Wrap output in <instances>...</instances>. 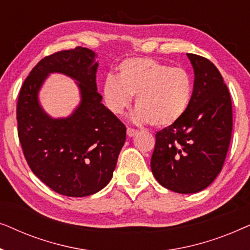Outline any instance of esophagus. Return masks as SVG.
Segmentation results:
<instances>
[{"label": "esophagus", "mask_w": 250, "mask_h": 250, "mask_svg": "<svg viewBox=\"0 0 250 250\" xmlns=\"http://www.w3.org/2000/svg\"><path fill=\"white\" fill-rule=\"evenodd\" d=\"M127 136L128 138H133V136H135L136 134H138V131H136V129H133V128H131V127H127Z\"/></svg>", "instance_id": "obj_1"}]
</instances>
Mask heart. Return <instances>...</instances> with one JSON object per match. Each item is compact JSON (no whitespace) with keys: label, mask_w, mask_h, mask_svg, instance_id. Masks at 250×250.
<instances>
[{"label":"heart","mask_w":250,"mask_h":250,"mask_svg":"<svg viewBox=\"0 0 250 250\" xmlns=\"http://www.w3.org/2000/svg\"><path fill=\"white\" fill-rule=\"evenodd\" d=\"M102 91L111 112L122 114L135 97L134 121L164 128L186 114L193 85L183 68L169 67L150 58H131L119 64L117 77H105Z\"/></svg>","instance_id":"b5f03b06"}]
</instances>
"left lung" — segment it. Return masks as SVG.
<instances>
[{
    "label": "left lung",
    "mask_w": 250,
    "mask_h": 250,
    "mask_svg": "<svg viewBox=\"0 0 250 250\" xmlns=\"http://www.w3.org/2000/svg\"><path fill=\"white\" fill-rule=\"evenodd\" d=\"M187 56L194 73L190 104L179 122L157 132L150 163L159 184L184 194L213 183L232 134L231 97L221 73L206 58Z\"/></svg>",
    "instance_id": "obj_1"
}]
</instances>
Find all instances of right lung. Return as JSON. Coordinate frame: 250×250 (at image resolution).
<instances>
[{"instance_id": "add662e5", "label": "right lung", "mask_w": 250, "mask_h": 250, "mask_svg": "<svg viewBox=\"0 0 250 250\" xmlns=\"http://www.w3.org/2000/svg\"><path fill=\"white\" fill-rule=\"evenodd\" d=\"M97 53L86 47L61 51L40 61L23 82L17 105L18 135L33 173L56 192L86 197L110 182L126 140L124 124L98 93ZM51 73L75 81L81 100L67 118L43 110L39 91Z\"/></svg>"}]
</instances>
